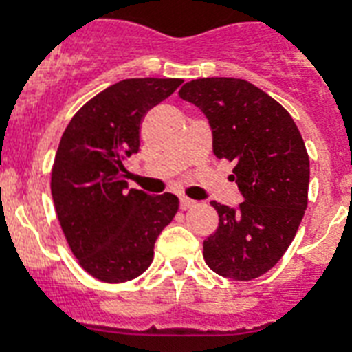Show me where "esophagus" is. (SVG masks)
Returning <instances> with one entry per match:
<instances>
[{"instance_id":"34e87169","label":"esophagus","mask_w":352,"mask_h":352,"mask_svg":"<svg viewBox=\"0 0 352 352\" xmlns=\"http://www.w3.org/2000/svg\"><path fill=\"white\" fill-rule=\"evenodd\" d=\"M195 201H192V199H188V197H181V210H190L195 206Z\"/></svg>"}]
</instances>
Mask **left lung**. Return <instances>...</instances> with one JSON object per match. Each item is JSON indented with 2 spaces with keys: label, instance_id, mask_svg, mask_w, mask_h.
<instances>
[{
  "label": "left lung",
  "instance_id": "obj_1",
  "mask_svg": "<svg viewBox=\"0 0 352 352\" xmlns=\"http://www.w3.org/2000/svg\"><path fill=\"white\" fill-rule=\"evenodd\" d=\"M182 100L208 118L217 159L234 162L237 208L212 201L219 226L203 243L215 274L250 281L268 272L294 239L309 199V155L289 111L241 78H199Z\"/></svg>",
  "mask_w": 352,
  "mask_h": 352
}]
</instances>
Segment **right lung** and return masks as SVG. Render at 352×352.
Returning <instances> with one entry per match:
<instances>
[{"label":"right lung","mask_w":352,"mask_h":352,"mask_svg":"<svg viewBox=\"0 0 352 352\" xmlns=\"http://www.w3.org/2000/svg\"><path fill=\"white\" fill-rule=\"evenodd\" d=\"M181 78H129L93 96L71 118L51 173L54 208L80 267L106 283L137 278L179 210L173 193L127 190L124 159L140 148L144 115Z\"/></svg>","instance_id":"obj_1"}]
</instances>
